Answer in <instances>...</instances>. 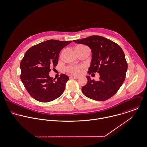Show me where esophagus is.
<instances>
[{
	"label": "esophagus",
	"mask_w": 147,
	"mask_h": 147,
	"mask_svg": "<svg viewBox=\"0 0 147 147\" xmlns=\"http://www.w3.org/2000/svg\"><path fill=\"white\" fill-rule=\"evenodd\" d=\"M70 78L78 79V77H77V76H70Z\"/></svg>",
	"instance_id": "34e87169"
}]
</instances>
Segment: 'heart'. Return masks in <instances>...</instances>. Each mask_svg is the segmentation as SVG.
Listing matches in <instances>:
<instances>
[{
  "label": "heart",
  "mask_w": 147,
  "mask_h": 147,
  "mask_svg": "<svg viewBox=\"0 0 147 147\" xmlns=\"http://www.w3.org/2000/svg\"><path fill=\"white\" fill-rule=\"evenodd\" d=\"M82 45H79L76 47L75 48L80 47ZM84 69V66L82 65H76V66H70L66 68V71L68 72L70 74H74V75H79L81 74Z\"/></svg>",
  "instance_id": "b5f03b06"
}]
</instances>
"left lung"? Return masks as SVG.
<instances>
[{"label":"left lung","instance_id":"8db88e82","mask_svg":"<svg viewBox=\"0 0 147 147\" xmlns=\"http://www.w3.org/2000/svg\"><path fill=\"white\" fill-rule=\"evenodd\" d=\"M73 41L91 49L92 59L88 73L98 72L100 76L98 81L86 76L88 83L82 88L83 94L95 100L109 99L117 93L125 78L128 65L123 51L117 43L100 36Z\"/></svg>","mask_w":147,"mask_h":147}]
</instances>
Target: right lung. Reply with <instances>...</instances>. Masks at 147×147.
Masks as SVG:
<instances>
[{
    "mask_svg": "<svg viewBox=\"0 0 147 147\" xmlns=\"http://www.w3.org/2000/svg\"><path fill=\"white\" fill-rule=\"evenodd\" d=\"M72 41L49 40L35 45L25 53L20 62V79L30 95L41 102H49L64 91L67 76L62 74L53 79L49 76L51 67L58 63L61 49Z\"/></svg>",
    "mask_w": 147,
    "mask_h": 147,
    "instance_id": "1",
    "label": "right lung"
}]
</instances>
